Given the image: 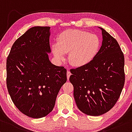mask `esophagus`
Here are the masks:
<instances>
[{
    "label": "esophagus",
    "mask_w": 132,
    "mask_h": 132,
    "mask_svg": "<svg viewBox=\"0 0 132 132\" xmlns=\"http://www.w3.org/2000/svg\"><path fill=\"white\" fill-rule=\"evenodd\" d=\"M71 75V73L69 70H67V79L69 80V78H70V76Z\"/></svg>",
    "instance_id": "1"
}]
</instances>
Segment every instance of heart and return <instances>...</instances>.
I'll return each mask as SVG.
<instances>
[{
	"label": "heart",
	"mask_w": 132,
	"mask_h": 132,
	"mask_svg": "<svg viewBox=\"0 0 132 132\" xmlns=\"http://www.w3.org/2000/svg\"><path fill=\"white\" fill-rule=\"evenodd\" d=\"M100 45V39L96 34L73 29L60 34L57 44L52 45V50L59 62H64L65 54L69 52V62L73 66L80 67L89 63L95 58Z\"/></svg>",
	"instance_id": "b5f03b06"
}]
</instances>
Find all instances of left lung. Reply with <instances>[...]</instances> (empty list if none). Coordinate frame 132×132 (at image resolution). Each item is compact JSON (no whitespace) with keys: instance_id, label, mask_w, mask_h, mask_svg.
<instances>
[{"instance_id":"1","label":"left lung","mask_w":132,"mask_h":132,"mask_svg":"<svg viewBox=\"0 0 132 132\" xmlns=\"http://www.w3.org/2000/svg\"><path fill=\"white\" fill-rule=\"evenodd\" d=\"M102 44L95 58L71 69L70 82L81 112L98 116L109 112L119 98L125 83L124 55L117 41L102 28Z\"/></svg>"}]
</instances>
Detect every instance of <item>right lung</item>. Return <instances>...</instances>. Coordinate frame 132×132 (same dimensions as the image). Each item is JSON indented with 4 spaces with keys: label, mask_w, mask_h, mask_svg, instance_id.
<instances>
[{
    "label": "right lung",
    "mask_w": 132,
    "mask_h": 132,
    "mask_svg": "<svg viewBox=\"0 0 132 132\" xmlns=\"http://www.w3.org/2000/svg\"><path fill=\"white\" fill-rule=\"evenodd\" d=\"M50 27H34L14 43L7 59V86L14 105L29 117H45L54 109L67 70L52 64L48 54Z\"/></svg>",
    "instance_id": "1"
}]
</instances>
